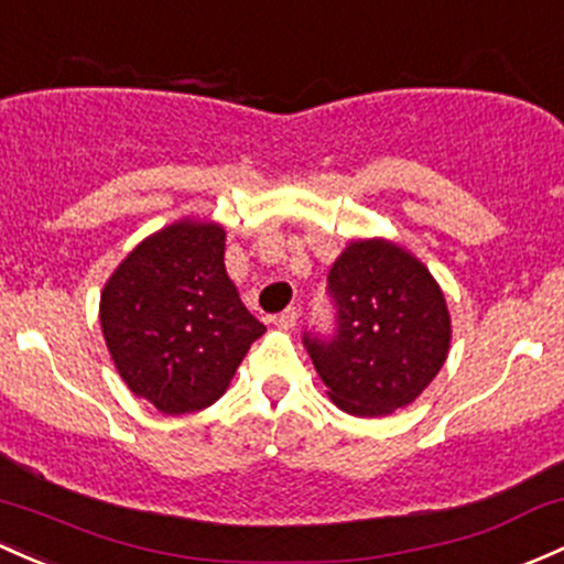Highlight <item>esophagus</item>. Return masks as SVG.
<instances>
[{"label": "esophagus", "mask_w": 564, "mask_h": 564, "mask_svg": "<svg viewBox=\"0 0 564 564\" xmlns=\"http://www.w3.org/2000/svg\"><path fill=\"white\" fill-rule=\"evenodd\" d=\"M296 315H300V313H296V307H286V311L275 315V326H278V329H286V332L294 329Z\"/></svg>", "instance_id": "esophagus-1"}]
</instances>
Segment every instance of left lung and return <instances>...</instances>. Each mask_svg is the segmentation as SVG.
<instances>
[{
  "label": "left lung",
  "instance_id": "obj_1",
  "mask_svg": "<svg viewBox=\"0 0 564 564\" xmlns=\"http://www.w3.org/2000/svg\"><path fill=\"white\" fill-rule=\"evenodd\" d=\"M332 337L305 334L329 399L356 417L412 404L444 367L449 311L433 275L391 240H352L329 270Z\"/></svg>",
  "mask_w": 564,
  "mask_h": 564
}]
</instances>
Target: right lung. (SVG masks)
<instances>
[{
    "label": "right lung",
    "mask_w": 564,
    "mask_h": 564,
    "mask_svg": "<svg viewBox=\"0 0 564 564\" xmlns=\"http://www.w3.org/2000/svg\"><path fill=\"white\" fill-rule=\"evenodd\" d=\"M101 329L126 386L165 414L212 406L264 334L225 270V227L182 219L141 240L101 292Z\"/></svg>",
    "instance_id": "obj_1"
}]
</instances>
